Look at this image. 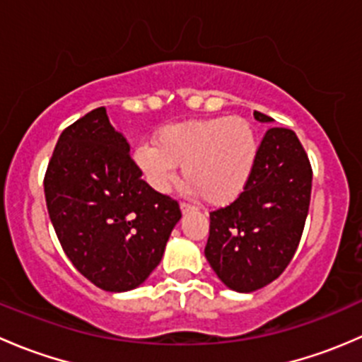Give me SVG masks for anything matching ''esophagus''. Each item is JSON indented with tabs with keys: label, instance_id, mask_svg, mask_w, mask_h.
Here are the masks:
<instances>
[{
	"label": "esophagus",
	"instance_id": "esophagus-1",
	"mask_svg": "<svg viewBox=\"0 0 362 362\" xmlns=\"http://www.w3.org/2000/svg\"><path fill=\"white\" fill-rule=\"evenodd\" d=\"M180 210H182V214H187V211L194 210V206H192V204H189V203H180Z\"/></svg>",
	"mask_w": 362,
	"mask_h": 362
}]
</instances>
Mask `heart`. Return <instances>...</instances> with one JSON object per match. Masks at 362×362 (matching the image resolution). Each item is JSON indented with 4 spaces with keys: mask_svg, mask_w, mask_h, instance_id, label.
<instances>
[{
    "mask_svg": "<svg viewBox=\"0 0 362 362\" xmlns=\"http://www.w3.org/2000/svg\"><path fill=\"white\" fill-rule=\"evenodd\" d=\"M259 154L254 126L240 115L171 122L144 141L133 159L148 187L168 192L178 166L187 191L211 206H226L249 185Z\"/></svg>",
    "mask_w": 362,
    "mask_h": 362,
    "instance_id": "1",
    "label": "heart"
}]
</instances>
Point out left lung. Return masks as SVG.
<instances>
[{"label":"left lung","instance_id":"left-lung-1","mask_svg":"<svg viewBox=\"0 0 362 362\" xmlns=\"http://www.w3.org/2000/svg\"><path fill=\"white\" fill-rule=\"evenodd\" d=\"M259 122L272 117L254 112ZM312 166L294 131L269 127L254 173L238 199L210 214L204 257L236 293H254L282 275L308 215Z\"/></svg>","mask_w":362,"mask_h":362}]
</instances>
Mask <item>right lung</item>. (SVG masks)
<instances>
[{
    "label": "right lung",
    "instance_id": "1",
    "mask_svg": "<svg viewBox=\"0 0 362 362\" xmlns=\"http://www.w3.org/2000/svg\"><path fill=\"white\" fill-rule=\"evenodd\" d=\"M43 187L64 254L108 293L136 289L148 279L182 217L175 199L141 180L105 107L61 133Z\"/></svg>",
    "mask_w": 362,
    "mask_h": 362
}]
</instances>
